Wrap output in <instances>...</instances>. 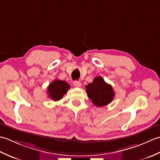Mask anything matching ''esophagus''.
I'll list each match as a JSON object with an SVG mask.
<instances>
[{"label":"esophagus","mask_w":160,"mask_h":160,"mask_svg":"<svg viewBox=\"0 0 160 160\" xmlns=\"http://www.w3.org/2000/svg\"><path fill=\"white\" fill-rule=\"evenodd\" d=\"M73 85L76 87H80L81 85H82V84H81L80 82H78V81H74Z\"/></svg>","instance_id":"34e87169"}]
</instances>
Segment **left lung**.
I'll return each mask as SVG.
<instances>
[{
    "instance_id": "1",
    "label": "left lung",
    "mask_w": 160,
    "mask_h": 160,
    "mask_svg": "<svg viewBox=\"0 0 160 160\" xmlns=\"http://www.w3.org/2000/svg\"><path fill=\"white\" fill-rule=\"evenodd\" d=\"M88 97L96 107L106 106L113 100L115 93L111 85L107 84L101 76L94 78L91 83L85 87Z\"/></svg>"
}]
</instances>
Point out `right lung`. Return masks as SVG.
<instances>
[{"instance_id": "1", "label": "right lung", "mask_w": 160, "mask_h": 160, "mask_svg": "<svg viewBox=\"0 0 160 160\" xmlns=\"http://www.w3.org/2000/svg\"><path fill=\"white\" fill-rule=\"evenodd\" d=\"M69 88L70 85L65 81L55 80L48 86L47 94L51 99L53 101H58L62 99L63 96L67 93Z\"/></svg>"}]
</instances>
